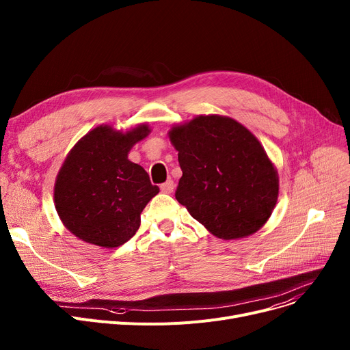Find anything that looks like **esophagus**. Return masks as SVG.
<instances>
[{
	"label": "esophagus",
	"mask_w": 350,
	"mask_h": 350,
	"mask_svg": "<svg viewBox=\"0 0 350 350\" xmlns=\"http://www.w3.org/2000/svg\"><path fill=\"white\" fill-rule=\"evenodd\" d=\"M160 190L163 191V193H172L173 190H174V181L172 180V178H169L167 181H165V183H163V185L160 186Z\"/></svg>",
	"instance_id": "34e87169"
}]
</instances>
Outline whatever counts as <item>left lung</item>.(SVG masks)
<instances>
[{
	"mask_svg": "<svg viewBox=\"0 0 350 350\" xmlns=\"http://www.w3.org/2000/svg\"><path fill=\"white\" fill-rule=\"evenodd\" d=\"M183 176L176 198L213 235L237 240L258 231L278 200V172L245 126L219 116H197L173 126Z\"/></svg>",
	"mask_w": 350,
	"mask_h": 350,
	"instance_id": "8db88e82",
	"label": "left lung"
}]
</instances>
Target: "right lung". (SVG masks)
Masks as SVG:
<instances>
[{"label": "right lung", "mask_w": 350, "mask_h": 350, "mask_svg": "<svg viewBox=\"0 0 350 350\" xmlns=\"http://www.w3.org/2000/svg\"><path fill=\"white\" fill-rule=\"evenodd\" d=\"M149 133L147 124L124 133L100 124L68 153L55 181L53 200L61 221L79 240L115 248L139 230L140 214L159 187L127 154Z\"/></svg>", "instance_id": "1"}]
</instances>
